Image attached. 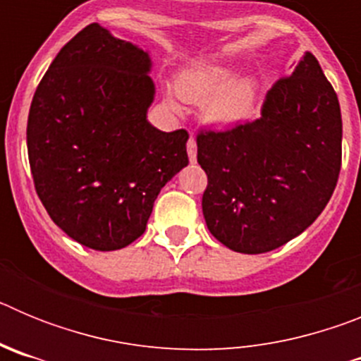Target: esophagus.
<instances>
[{"label": "esophagus", "instance_id": "34e87169", "mask_svg": "<svg viewBox=\"0 0 361 361\" xmlns=\"http://www.w3.org/2000/svg\"><path fill=\"white\" fill-rule=\"evenodd\" d=\"M186 148H188V157H190V161L195 162L197 161V142L193 137H190V139H188Z\"/></svg>", "mask_w": 361, "mask_h": 361}]
</instances>
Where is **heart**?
<instances>
[{
  "label": "heart",
  "mask_w": 361,
  "mask_h": 361,
  "mask_svg": "<svg viewBox=\"0 0 361 361\" xmlns=\"http://www.w3.org/2000/svg\"><path fill=\"white\" fill-rule=\"evenodd\" d=\"M231 68L220 65L188 70L178 79V95L188 103L204 100L200 114L208 124L229 126L250 114L257 92L251 79L231 81ZM168 103L175 106L173 99H168Z\"/></svg>",
  "instance_id": "b5f03b06"
}]
</instances>
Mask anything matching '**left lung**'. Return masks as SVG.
Segmentation results:
<instances>
[{"label":"left lung","mask_w":361,"mask_h":361,"mask_svg":"<svg viewBox=\"0 0 361 361\" xmlns=\"http://www.w3.org/2000/svg\"><path fill=\"white\" fill-rule=\"evenodd\" d=\"M197 161L208 175L202 213L213 237L258 255L298 237L329 202L342 168V114L320 63L305 52L267 92L260 117L200 130Z\"/></svg>","instance_id":"obj_1"}]
</instances>
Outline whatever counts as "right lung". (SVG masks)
<instances>
[{
  "mask_svg": "<svg viewBox=\"0 0 361 361\" xmlns=\"http://www.w3.org/2000/svg\"><path fill=\"white\" fill-rule=\"evenodd\" d=\"M148 52L101 25L59 50L32 99L28 161L50 219L95 251L145 233L159 191L188 166L186 130L146 121L153 103Z\"/></svg>",
  "mask_w": 361,
  "mask_h": 361,
  "instance_id": "1",
  "label": "right lung"
}]
</instances>
